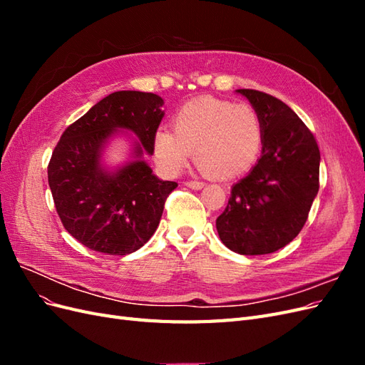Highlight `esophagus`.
Masks as SVG:
<instances>
[{
  "instance_id": "esophagus-1",
  "label": "esophagus",
  "mask_w": 365,
  "mask_h": 365,
  "mask_svg": "<svg viewBox=\"0 0 365 365\" xmlns=\"http://www.w3.org/2000/svg\"><path fill=\"white\" fill-rule=\"evenodd\" d=\"M185 185L190 187V189H193V190H201L205 184L201 181H187Z\"/></svg>"
}]
</instances>
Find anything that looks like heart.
Here are the masks:
<instances>
[{"label":"heart","instance_id":"b5f03b06","mask_svg":"<svg viewBox=\"0 0 365 365\" xmlns=\"http://www.w3.org/2000/svg\"><path fill=\"white\" fill-rule=\"evenodd\" d=\"M172 126L173 132L157 129L152 140L155 163L170 176L181 173L195 152L204 172L219 180L236 178L256 164L263 145L257 113L217 98L184 105Z\"/></svg>","mask_w":365,"mask_h":365}]
</instances>
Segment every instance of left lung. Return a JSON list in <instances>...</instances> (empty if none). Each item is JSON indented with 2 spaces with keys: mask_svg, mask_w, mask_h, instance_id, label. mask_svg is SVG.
Segmentation results:
<instances>
[{
  "mask_svg": "<svg viewBox=\"0 0 365 365\" xmlns=\"http://www.w3.org/2000/svg\"><path fill=\"white\" fill-rule=\"evenodd\" d=\"M236 93L260 118L262 155L231 187L216 228L231 251L260 256L288 245L306 224L319 189V149L312 132L279 98L256 90Z\"/></svg>",
  "mask_w": 365,
  "mask_h": 365,
  "instance_id": "obj_1",
  "label": "left lung"
}]
</instances>
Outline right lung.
<instances>
[{
	"label": "right lung",
	"mask_w": 365,
	"mask_h": 365,
	"mask_svg": "<svg viewBox=\"0 0 365 365\" xmlns=\"http://www.w3.org/2000/svg\"><path fill=\"white\" fill-rule=\"evenodd\" d=\"M163 105L153 93H113L65 129L54 148L48 164L54 205L65 230L86 248L126 256L158 228L165 197L178 185L160 180L145 160L153 153ZM123 130L138 140L131 158L111 170L103 152L113 138L126 135Z\"/></svg>",
	"instance_id": "right-lung-1"
}]
</instances>
